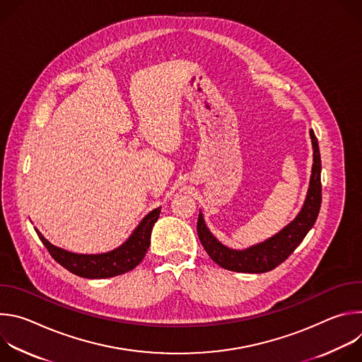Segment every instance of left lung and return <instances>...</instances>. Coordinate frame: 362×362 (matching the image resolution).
Wrapping results in <instances>:
<instances>
[{
    "mask_svg": "<svg viewBox=\"0 0 362 362\" xmlns=\"http://www.w3.org/2000/svg\"><path fill=\"white\" fill-rule=\"evenodd\" d=\"M314 150V163L311 179H309L308 193L303 202L302 209L296 215V218L288 223L284 229H281L272 238L249 246L242 250L230 249L221 243L214 233L206 226L202 212H199L197 219V235L199 239L212 257V261L219 267L233 272L243 274H264L275 269L281 265L286 257L298 247V245L303 240L306 233L313 229L321 208V154L318 140L315 137L314 130H309Z\"/></svg>",
    "mask_w": 362,
    "mask_h": 362,
    "instance_id": "obj_1",
    "label": "left lung"
}]
</instances>
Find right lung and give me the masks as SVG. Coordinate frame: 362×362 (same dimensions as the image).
I'll list each match as a JSON object with an SVG mask.
<instances>
[{"mask_svg": "<svg viewBox=\"0 0 362 362\" xmlns=\"http://www.w3.org/2000/svg\"><path fill=\"white\" fill-rule=\"evenodd\" d=\"M160 209L162 208H158L148 212L141 219V222L134 228L129 239L119 247L110 252L97 255L74 253L63 247L54 246L40 233L38 229H34L38 238L41 239L42 245L49 252V255L53 256L54 261L59 262L63 268L81 278L105 279L123 275L134 269L143 261V257L150 246L151 229L160 216Z\"/></svg>", "mask_w": 362, "mask_h": 362, "instance_id": "1", "label": "right lung"}]
</instances>
